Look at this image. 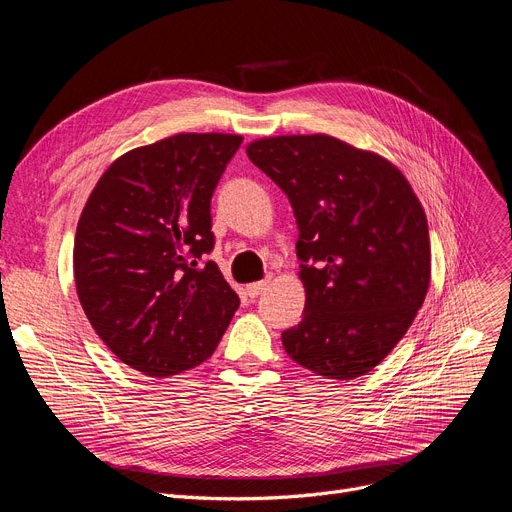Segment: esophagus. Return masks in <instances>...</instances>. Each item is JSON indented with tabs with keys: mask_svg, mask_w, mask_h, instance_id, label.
<instances>
[{
	"mask_svg": "<svg viewBox=\"0 0 512 512\" xmlns=\"http://www.w3.org/2000/svg\"><path fill=\"white\" fill-rule=\"evenodd\" d=\"M265 286H267V280H261V282H253V284H249L247 286V294L251 299H257L259 294L265 290Z\"/></svg>",
	"mask_w": 512,
	"mask_h": 512,
	"instance_id": "34e87169",
	"label": "esophagus"
}]
</instances>
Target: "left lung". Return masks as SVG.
Returning a JSON list of instances; mask_svg holds the SVG:
<instances>
[{"instance_id": "1", "label": "left lung", "mask_w": 512, "mask_h": 512, "mask_svg": "<svg viewBox=\"0 0 512 512\" xmlns=\"http://www.w3.org/2000/svg\"><path fill=\"white\" fill-rule=\"evenodd\" d=\"M253 164L297 218L305 311L282 332L288 357L330 380L371 371L421 309L432 255L423 207L384 157L328 134L261 139Z\"/></svg>"}]
</instances>
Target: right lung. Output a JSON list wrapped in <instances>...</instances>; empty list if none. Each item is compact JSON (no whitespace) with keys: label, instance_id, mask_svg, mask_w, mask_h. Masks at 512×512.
Wrapping results in <instances>:
<instances>
[{"label":"right lung","instance_id":"obj_1","mask_svg":"<svg viewBox=\"0 0 512 512\" xmlns=\"http://www.w3.org/2000/svg\"><path fill=\"white\" fill-rule=\"evenodd\" d=\"M238 134H174L105 170L74 236V282L93 330L149 378L193 369L222 340L240 299L213 251L211 197Z\"/></svg>","mask_w":512,"mask_h":512}]
</instances>
